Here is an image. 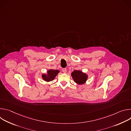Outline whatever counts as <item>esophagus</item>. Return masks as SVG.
<instances>
[{
  "label": "esophagus",
  "mask_w": 131,
  "mask_h": 131,
  "mask_svg": "<svg viewBox=\"0 0 131 131\" xmlns=\"http://www.w3.org/2000/svg\"><path fill=\"white\" fill-rule=\"evenodd\" d=\"M62 71H63V72L66 73V71H67V69H66V68H63Z\"/></svg>",
  "instance_id": "1"
}]
</instances>
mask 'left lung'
<instances>
[{"label":"left lung","instance_id":"obj_1","mask_svg":"<svg viewBox=\"0 0 131 131\" xmlns=\"http://www.w3.org/2000/svg\"><path fill=\"white\" fill-rule=\"evenodd\" d=\"M71 75L74 81L79 85L85 83L88 79L87 74L80 70H74Z\"/></svg>","mask_w":131,"mask_h":131}]
</instances>
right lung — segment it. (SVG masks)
<instances>
[{
    "mask_svg": "<svg viewBox=\"0 0 131 131\" xmlns=\"http://www.w3.org/2000/svg\"><path fill=\"white\" fill-rule=\"evenodd\" d=\"M59 72H60V71L59 70L49 69L48 70L47 74L43 73L42 74V78L43 80L45 81H51L54 79V78L57 76Z\"/></svg>",
    "mask_w": 131,
    "mask_h": 131,
    "instance_id": "1",
    "label": "right lung"
}]
</instances>
